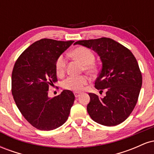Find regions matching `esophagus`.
Listing matches in <instances>:
<instances>
[{
    "label": "esophagus",
    "mask_w": 154,
    "mask_h": 154,
    "mask_svg": "<svg viewBox=\"0 0 154 154\" xmlns=\"http://www.w3.org/2000/svg\"><path fill=\"white\" fill-rule=\"evenodd\" d=\"M74 94H75L76 98H78L79 95H80V93H77V92H75V93H74Z\"/></svg>",
    "instance_id": "34e87169"
}]
</instances>
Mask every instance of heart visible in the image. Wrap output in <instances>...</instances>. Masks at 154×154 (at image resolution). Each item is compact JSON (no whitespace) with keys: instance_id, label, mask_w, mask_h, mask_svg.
<instances>
[{"instance_id":"b5f03b06","label":"heart","mask_w":154,"mask_h":154,"mask_svg":"<svg viewBox=\"0 0 154 154\" xmlns=\"http://www.w3.org/2000/svg\"><path fill=\"white\" fill-rule=\"evenodd\" d=\"M72 56L83 63L82 70L89 74H95L98 70L96 64L94 63L95 55L91 49L84 46H79L74 49ZM66 66V59L64 55H60L55 63L56 72L58 75H63ZM89 79L87 76H70L62 82V87L68 91L79 92L82 91L88 84Z\"/></svg>"}]
</instances>
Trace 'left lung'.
Here are the masks:
<instances>
[{
	"instance_id": "left-lung-1",
	"label": "left lung",
	"mask_w": 154,
	"mask_h": 154,
	"mask_svg": "<svg viewBox=\"0 0 154 154\" xmlns=\"http://www.w3.org/2000/svg\"><path fill=\"white\" fill-rule=\"evenodd\" d=\"M93 49L100 56L102 68L95 88L106 96L89 93L87 110L91 119L104 126H116L133 111L142 86V74L132 53L113 39L101 38L79 40L75 43Z\"/></svg>"
}]
</instances>
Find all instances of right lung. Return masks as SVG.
Masks as SVG:
<instances>
[{
  "label": "right lung",
  "instance_id": "right-lung-1",
  "mask_svg": "<svg viewBox=\"0 0 154 154\" xmlns=\"http://www.w3.org/2000/svg\"><path fill=\"white\" fill-rule=\"evenodd\" d=\"M74 41L43 38L22 53L14 66L11 93L21 114L40 130H52L68 119L75 101L71 91L64 90L51 98L48 89L58 81L55 63Z\"/></svg>",
  "mask_w": 154,
  "mask_h": 154
}]
</instances>
